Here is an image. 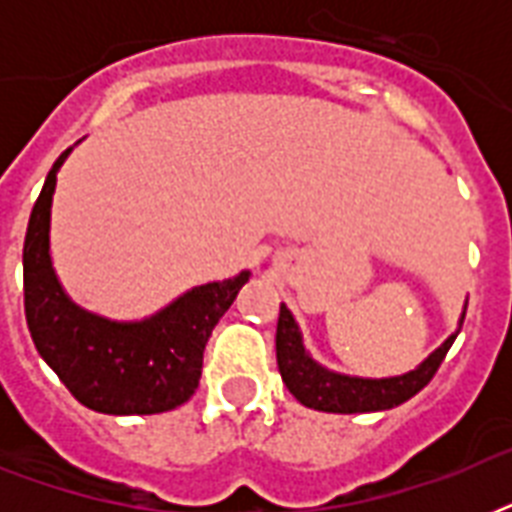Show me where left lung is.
Here are the masks:
<instances>
[{
    "instance_id": "left-lung-1",
    "label": "left lung",
    "mask_w": 512,
    "mask_h": 512,
    "mask_svg": "<svg viewBox=\"0 0 512 512\" xmlns=\"http://www.w3.org/2000/svg\"><path fill=\"white\" fill-rule=\"evenodd\" d=\"M465 316L460 319V327ZM454 332L438 350H433L414 372H406L401 377H388V380H361V377H345L319 366L303 348V337L297 332V324L287 305H281L279 324H276V361L279 372L289 393L300 404L319 409V412L335 414H356V412H382L393 406L404 404L412 396H417L438 372V366L452 348Z\"/></svg>"
}]
</instances>
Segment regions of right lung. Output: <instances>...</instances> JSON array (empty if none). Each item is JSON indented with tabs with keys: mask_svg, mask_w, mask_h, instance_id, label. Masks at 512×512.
I'll use <instances>...</instances> for the list:
<instances>
[{
	"mask_svg": "<svg viewBox=\"0 0 512 512\" xmlns=\"http://www.w3.org/2000/svg\"><path fill=\"white\" fill-rule=\"evenodd\" d=\"M66 148L52 164L23 241V305L39 356L71 396L103 414H159L196 393L212 329L249 281L241 271L204 284L146 321L100 319L68 300L50 260V207Z\"/></svg>",
	"mask_w": 512,
	"mask_h": 512,
	"instance_id": "right-lung-1",
	"label": "right lung"
}]
</instances>
